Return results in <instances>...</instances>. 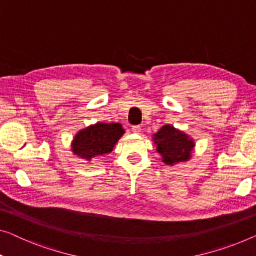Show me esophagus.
Returning <instances> with one entry per match:
<instances>
[{
  "label": "esophagus",
  "mask_w": 256,
  "mask_h": 256,
  "mask_svg": "<svg viewBox=\"0 0 256 256\" xmlns=\"http://www.w3.org/2000/svg\"><path fill=\"white\" fill-rule=\"evenodd\" d=\"M132 132L138 134V133L141 132V126H139V125H134V126H132Z\"/></svg>",
  "instance_id": "1"
}]
</instances>
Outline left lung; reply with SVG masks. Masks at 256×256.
<instances>
[{
    "mask_svg": "<svg viewBox=\"0 0 256 256\" xmlns=\"http://www.w3.org/2000/svg\"><path fill=\"white\" fill-rule=\"evenodd\" d=\"M152 141L156 144V150L162 156L163 163L168 166L188 161L196 146L190 136L169 124L152 134Z\"/></svg>",
    "mask_w": 256,
    "mask_h": 256,
    "instance_id": "8db88e82",
    "label": "left lung"
}]
</instances>
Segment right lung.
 Masks as SVG:
<instances>
[{"label": "right lung", "instance_id": "obj_1", "mask_svg": "<svg viewBox=\"0 0 256 256\" xmlns=\"http://www.w3.org/2000/svg\"><path fill=\"white\" fill-rule=\"evenodd\" d=\"M125 133L120 123H102L90 125L74 136L71 142L72 152L78 158L90 162L112 152L120 136Z\"/></svg>", "mask_w": 256, "mask_h": 256}]
</instances>
